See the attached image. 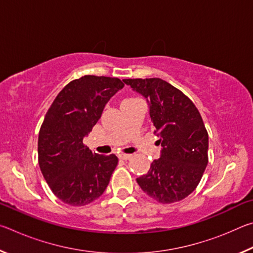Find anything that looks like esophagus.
<instances>
[{"instance_id":"esophagus-1","label":"esophagus","mask_w":253,"mask_h":253,"mask_svg":"<svg viewBox=\"0 0 253 253\" xmlns=\"http://www.w3.org/2000/svg\"><path fill=\"white\" fill-rule=\"evenodd\" d=\"M130 157H131L130 154H121V155H119V158H122V160H124V161L129 160Z\"/></svg>"}]
</instances>
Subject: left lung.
Masks as SVG:
<instances>
[{"instance_id":"8db88e82","label":"left lung","mask_w":253,"mask_h":253,"mask_svg":"<svg viewBox=\"0 0 253 253\" xmlns=\"http://www.w3.org/2000/svg\"><path fill=\"white\" fill-rule=\"evenodd\" d=\"M124 83L147 99L154 134L162 146L161 157L136 181L157 202H178L199 185L209 162V135L200 111L165 80L138 78Z\"/></svg>"}]
</instances>
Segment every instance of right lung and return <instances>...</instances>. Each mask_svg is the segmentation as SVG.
<instances>
[{"label": "right lung", "instance_id": "1", "mask_svg": "<svg viewBox=\"0 0 253 253\" xmlns=\"http://www.w3.org/2000/svg\"><path fill=\"white\" fill-rule=\"evenodd\" d=\"M124 87L121 79L84 76L55 97L38 139L40 169L52 193L63 203L83 207L104 193L118 157L99 155L84 144L108 100Z\"/></svg>", "mask_w": 253, "mask_h": 253}]
</instances>
